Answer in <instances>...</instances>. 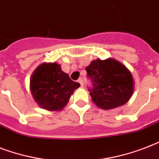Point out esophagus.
Masks as SVG:
<instances>
[{"label": "esophagus", "instance_id": "esophagus-1", "mask_svg": "<svg viewBox=\"0 0 159 159\" xmlns=\"http://www.w3.org/2000/svg\"><path fill=\"white\" fill-rule=\"evenodd\" d=\"M77 82H79L80 85H81V87H83V82H82V78H79V79L77 80Z\"/></svg>", "mask_w": 159, "mask_h": 159}]
</instances>
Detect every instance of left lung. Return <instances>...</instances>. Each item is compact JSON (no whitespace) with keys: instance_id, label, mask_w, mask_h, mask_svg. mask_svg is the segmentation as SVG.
I'll list each match as a JSON object with an SVG mask.
<instances>
[{"instance_id":"8db88e82","label":"left lung","mask_w":159,"mask_h":159,"mask_svg":"<svg viewBox=\"0 0 159 159\" xmlns=\"http://www.w3.org/2000/svg\"><path fill=\"white\" fill-rule=\"evenodd\" d=\"M93 82L90 89L92 102L99 108L111 110L125 105L134 90L132 73L120 62L114 58L92 61L86 68Z\"/></svg>"}]
</instances>
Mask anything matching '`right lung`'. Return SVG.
Segmentation results:
<instances>
[{
    "mask_svg": "<svg viewBox=\"0 0 159 159\" xmlns=\"http://www.w3.org/2000/svg\"><path fill=\"white\" fill-rule=\"evenodd\" d=\"M78 82L70 79L69 75L57 62H43L34 71L30 90L34 102L42 109L61 111L77 88Z\"/></svg>",
    "mask_w": 159,
    "mask_h": 159,
    "instance_id": "obj_1",
    "label": "right lung"
}]
</instances>
